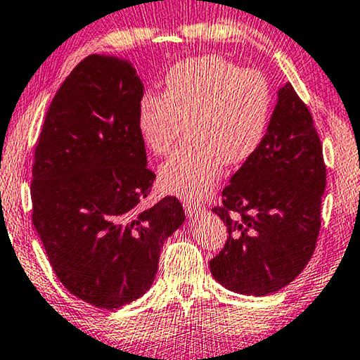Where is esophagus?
I'll return each mask as SVG.
<instances>
[{
  "label": "esophagus",
  "instance_id": "1",
  "mask_svg": "<svg viewBox=\"0 0 360 360\" xmlns=\"http://www.w3.org/2000/svg\"><path fill=\"white\" fill-rule=\"evenodd\" d=\"M184 209H186V214L187 217H195V215H200L202 212L205 209L202 207L199 202H192V200H187L184 202Z\"/></svg>",
  "mask_w": 360,
  "mask_h": 360
}]
</instances>
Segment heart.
<instances>
[{
	"label": "heart",
	"mask_w": 360,
	"mask_h": 360,
	"mask_svg": "<svg viewBox=\"0 0 360 360\" xmlns=\"http://www.w3.org/2000/svg\"><path fill=\"white\" fill-rule=\"evenodd\" d=\"M272 94L267 79L221 57L184 60L169 70L163 96H141L136 129L146 150L168 155L186 125L192 143L160 168L161 189L184 200L214 191L225 163L243 165L264 140Z\"/></svg>",
	"instance_id": "b5f03b06"
}]
</instances>
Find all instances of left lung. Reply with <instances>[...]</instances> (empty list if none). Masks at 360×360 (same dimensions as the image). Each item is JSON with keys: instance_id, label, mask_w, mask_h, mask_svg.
<instances>
[{"instance_id": "1", "label": "left lung", "mask_w": 360, "mask_h": 360, "mask_svg": "<svg viewBox=\"0 0 360 360\" xmlns=\"http://www.w3.org/2000/svg\"><path fill=\"white\" fill-rule=\"evenodd\" d=\"M326 187L321 141L290 83L277 91L264 140L231 176L214 212L229 240L210 261L215 281L241 295L290 283L315 251Z\"/></svg>"}]
</instances>
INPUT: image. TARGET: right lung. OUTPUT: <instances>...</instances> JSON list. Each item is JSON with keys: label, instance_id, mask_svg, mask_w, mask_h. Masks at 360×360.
I'll use <instances>...</instances> for the list:
<instances>
[{"label": "right lung", "instance_id": "obj_1", "mask_svg": "<svg viewBox=\"0 0 360 360\" xmlns=\"http://www.w3.org/2000/svg\"><path fill=\"white\" fill-rule=\"evenodd\" d=\"M141 96L129 60L89 55L60 86L35 146V230L65 288L104 310L146 293L186 220L176 197L140 209L155 181L136 129Z\"/></svg>", "mask_w": 360, "mask_h": 360}]
</instances>
